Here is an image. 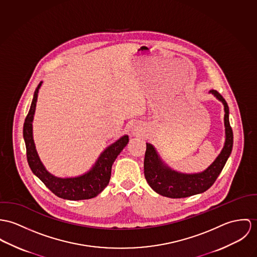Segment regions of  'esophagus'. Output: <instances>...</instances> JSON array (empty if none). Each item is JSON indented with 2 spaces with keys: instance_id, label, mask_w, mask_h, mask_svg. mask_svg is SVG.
I'll return each mask as SVG.
<instances>
[{
  "instance_id": "1",
  "label": "esophagus",
  "mask_w": 257,
  "mask_h": 257,
  "mask_svg": "<svg viewBox=\"0 0 257 257\" xmlns=\"http://www.w3.org/2000/svg\"><path fill=\"white\" fill-rule=\"evenodd\" d=\"M143 133H144V127L141 123H135L134 125H132V128H131L132 136L138 137V136H141Z\"/></svg>"
}]
</instances>
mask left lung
I'll list each match as a JSON object with an SVG mask.
<instances>
[{
    "label": "left lung",
    "instance_id": "left-lung-1",
    "mask_svg": "<svg viewBox=\"0 0 257 257\" xmlns=\"http://www.w3.org/2000/svg\"><path fill=\"white\" fill-rule=\"evenodd\" d=\"M209 93H212L224 105V147L215 161L206 170L197 173H184L171 169L161 158L155 146L146 143L147 149L144 160L145 177L151 188L160 195L169 198H184L203 193L216 181L230 156L233 135L228 120V103L217 90L211 89Z\"/></svg>",
    "mask_w": 257,
    "mask_h": 257
}]
</instances>
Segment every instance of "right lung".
Wrapping results in <instances>:
<instances>
[{"label": "right lung", "mask_w": 257, "mask_h": 257, "mask_svg": "<svg viewBox=\"0 0 257 257\" xmlns=\"http://www.w3.org/2000/svg\"><path fill=\"white\" fill-rule=\"evenodd\" d=\"M36 87L29 114L24 124V139L27 148V157L32 172L58 197L67 200H85L97 196L109 183L111 168L116 158L129 142L128 135H123L106 147L99 155L89 171L74 177H58L46 170L42 164L33 140L32 122L35 113L39 88Z\"/></svg>", "instance_id": "right-lung-1"}]
</instances>
